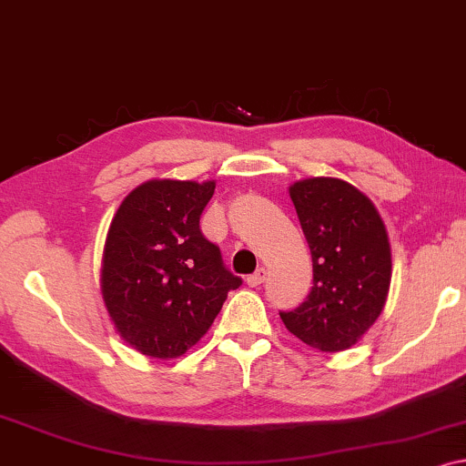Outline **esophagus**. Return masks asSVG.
I'll return each instance as SVG.
<instances>
[{
    "instance_id": "34e87169",
    "label": "esophagus",
    "mask_w": 466,
    "mask_h": 466,
    "mask_svg": "<svg viewBox=\"0 0 466 466\" xmlns=\"http://www.w3.org/2000/svg\"><path fill=\"white\" fill-rule=\"evenodd\" d=\"M266 278H268V272L263 268H259L255 274L247 278V284H248V287H259V284L266 282Z\"/></svg>"
}]
</instances>
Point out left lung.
<instances>
[{
	"label": "left lung",
	"instance_id": "1",
	"mask_svg": "<svg viewBox=\"0 0 466 466\" xmlns=\"http://www.w3.org/2000/svg\"><path fill=\"white\" fill-rule=\"evenodd\" d=\"M309 245L314 287L299 308L280 311L287 329L320 351L350 350L377 322L391 284V247L372 200L339 177L290 184Z\"/></svg>",
	"mask_w": 466,
	"mask_h": 466
}]
</instances>
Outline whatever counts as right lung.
Here are the masks:
<instances>
[{
  "instance_id": "obj_1",
  "label": "right lung",
  "mask_w": 466,
  "mask_h": 466,
  "mask_svg": "<svg viewBox=\"0 0 466 466\" xmlns=\"http://www.w3.org/2000/svg\"><path fill=\"white\" fill-rule=\"evenodd\" d=\"M215 182L148 179L110 221L100 290L125 343L150 358H179L211 329L230 290L219 248L200 232Z\"/></svg>"
}]
</instances>
